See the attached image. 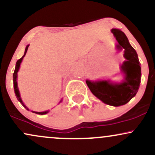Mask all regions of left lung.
<instances>
[{
  "label": "left lung",
  "mask_w": 155,
  "mask_h": 155,
  "mask_svg": "<svg viewBox=\"0 0 155 155\" xmlns=\"http://www.w3.org/2000/svg\"><path fill=\"white\" fill-rule=\"evenodd\" d=\"M111 33L116 38L119 50L124 49L126 60L121 65L120 70L124 74V79L121 83H112L110 81H92L86 83L94 95L104 104L120 106L128 103L136 95L140 86L141 69L136 50L129 43L127 36L118 29H112Z\"/></svg>",
  "instance_id": "8db88e82"
}]
</instances>
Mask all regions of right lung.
<instances>
[{
	"mask_svg": "<svg viewBox=\"0 0 155 155\" xmlns=\"http://www.w3.org/2000/svg\"><path fill=\"white\" fill-rule=\"evenodd\" d=\"M28 47H29V45H28L25 48V54L22 58H20V59L18 60L17 61V63H16V67H15V72H14V74H13V83H14V90H15V95H16V97H17V100H18L19 102L21 103V104L23 106H24L25 108H26L27 110H29V108H28L27 106L23 104L22 99H21L20 97V95H19V90H18V87H17V72L19 71V66H20V64L22 63V60L23 59V58H24L26 54V52L27 51H28ZM61 102V101H60ZM33 112V113H35L37 114H41V115H44V114H47L49 111H44V112H36V111H32Z\"/></svg>",
	"mask_w": 155,
	"mask_h": 155,
	"instance_id": "right-lung-1",
	"label": "right lung"
}]
</instances>
